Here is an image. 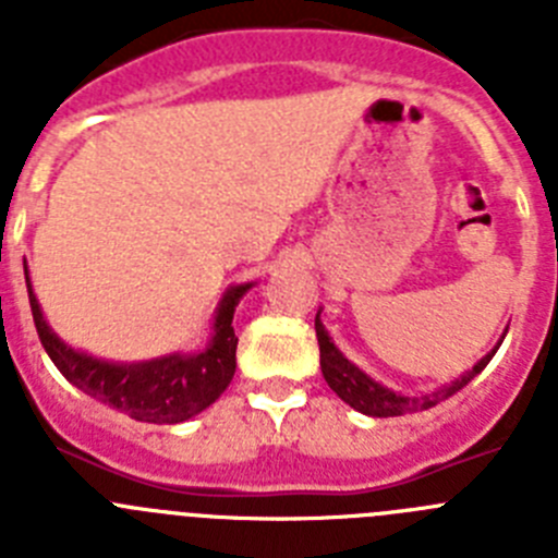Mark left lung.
<instances>
[{
  "label": "left lung",
  "instance_id": "8db88e82",
  "mask_svg": "<svg viewBox=\"0 0 558 558\" xmlns=\"http://www.w3.org/2000/svg\"><path fill=\"white\" fill-rule=\"evenodd\" d=\"M315 338H318V349H322V372L324 379H327V386L332 388L347 405H352L354 411L360 413H366V416H402V413L427 411V408L438 405L441 399L461 391L475 374H481L483 368H486V363L495 357L497 347H500V343H497L472 372L461 374V377H458L456 383H450V386L438 388V391L433 393H425V397H399V393L388 391V388H383L379 383H374L372 377H366V374L360 372L357 366H352V363L335 349V343L329 340L327 329H324L322 324V313L315 315Z\"/></svg>",
  "mask_w": 558,
  "mask_h": 558
}]
</instances>
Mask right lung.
<instances>
[{"instance_id": "1", "label": "right lung", "mask_w": 558, "mask_h": 558, "mask_svg": "<svg viewBox=\"0 0 558 558\" xmlns=\"http://www.w3.org/2000/svg\"><path fill=\"white\" fill-rule=\"evenodd\" d=\"M251 284H240L226 293L223 304L215 318V338L209 349L192 357L170 354V357L150 360V363H133V366H117L102 360L77 354L58 340V335L44 322L33 288L27 279L29 310L36 322L41 347L47 349L49 360L58 372L81 388L88 397L100 399L106 405L128 413L136 422H153V425H175L209 408L220 393L229 388L236 368V335L231 327L236 302Z\"/></svg>"}]
</instances>
